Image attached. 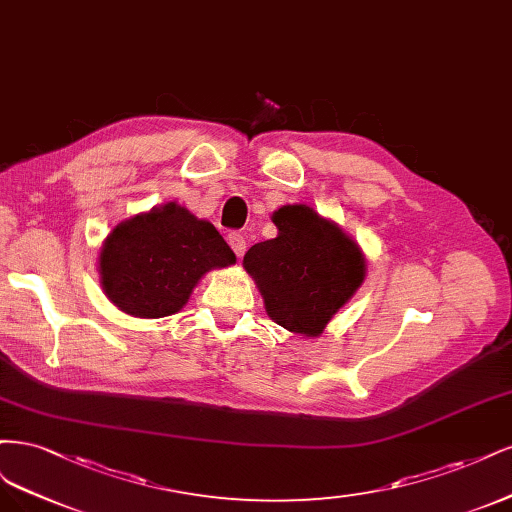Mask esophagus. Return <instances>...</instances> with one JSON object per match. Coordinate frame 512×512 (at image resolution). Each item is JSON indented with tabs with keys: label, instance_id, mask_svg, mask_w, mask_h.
<instances>
[{
	"label": "esophagus",
	"instance_id": "34e87169",
	"mask_svg": "<svg viewBox=\"0 0 512 512\" xmlns=\"http://www.w3.org/2000/svg\"><path fill=\"white\" fill-rule=\"evenodd\" d=\"M229 246H232L234 249V253L238 255V257H242L244 255V251H246V240H244V236H240V234H229Z\"/></svg>",
	"mask_w": 512,
	"mask_h": 512
}]
</instances>
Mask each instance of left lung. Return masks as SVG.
<instances>
[{"label": "left lung", "instance_id": "1", "mask_svg": "<svg viewBox=\"0 0 512 512\" xmlns=\"http://www.w3.org/2000/svg\"><path fill=\"white\" fill-rule=\"evenodd\" d=\"M272 223L276 238L251 246L242 266L274 323L319 338L366 280V255L336 221L306 204L280 206Z\"/></svg>", "mask_w": 512, "mask_h": 512}]
</instances>
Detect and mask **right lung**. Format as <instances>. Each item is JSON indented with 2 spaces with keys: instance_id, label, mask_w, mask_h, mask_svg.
<instances>
[{
  "instance_id": "add662e5",
  "label": "right lung",
  "mask_w": 512,
  "mask_h": 512,
  "mask_svg": "<svg viewBox=\"0 0 512 512\" xmlns=\"http://www.w3.org/2000/svg\"><path fill=\"white\" fill-rule=\"evenodd\" d=\"M234 263L217 227L168 202L114 227L97 268L108 300L125 315L161 319L183 308L210 270Z\"/></svg>"
}]
</instances>
